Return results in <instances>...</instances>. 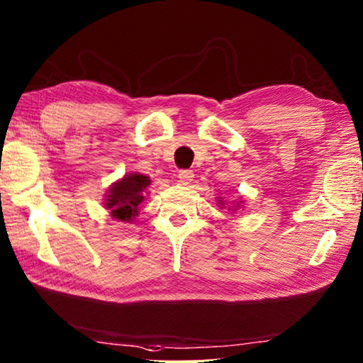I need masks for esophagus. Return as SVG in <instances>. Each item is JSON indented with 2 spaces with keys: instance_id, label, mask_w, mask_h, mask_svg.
Masks as SVG:
<instances>
[{
  "instance_id": "34e87169",
  "label": "esophagus",
  "mask_w": 363,
  "mask_h": 363,
  "mask_svg": "<svg viewBox=\"0 0 363 363\" xmlns=\"http://www.w3.org/2000/svg\"><path fill=\"white\" fill-rule=\"evenodd\" d=\"M194 171L192 169H181L179 174H177V177H179V181L184 184V186H187V184H190L194 181Z\"/></svg>"
}]
</instances>
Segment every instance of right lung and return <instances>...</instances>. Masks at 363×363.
<instances>
[{"instance_id": "1", "label": "right lung", "mask_w": 363, "mask_h": 363, "mask_svg": "<svg viewBox=\"0 0 363 363\" xmlns=\"http://www.w3.org/2000/svg\"><path fill=\"white\" fill-rule=\"evenodd\" d=\"M150 181L144 174H128L122 181L114 184L109 190L106 208L111 209L116 219L130 222L138 214V206L144 200V190L149 186Z\"/></svg>"}]
</instances>
